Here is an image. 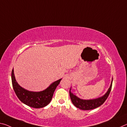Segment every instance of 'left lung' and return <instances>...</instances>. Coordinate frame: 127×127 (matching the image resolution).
<instances>
[{
	"mask_svg": "<svg viewBox=\"0 0 127 127\" xmlns=\"http://www.w3.org/2000/svg\"><path fill=\"white\" fill-rule=\"evenodd\" d=\"M112 81H113V78H112V81L111 82L110 88H108L107 92L103 96L93 99H83L78 98V96L74 95L73 93H72L71 92V88L69 90V95L70 97H71L72 103L77 108H78L79 109L82 110H93L99 107L100 106H101L105 102V100L107 99V97L109 95L112 88Z\"/></svg>",
	"mask_w": 127,
	"mask_h": 127,
	"instance_id": "obj_1",
	"label": "left lung"
}]
</instances>
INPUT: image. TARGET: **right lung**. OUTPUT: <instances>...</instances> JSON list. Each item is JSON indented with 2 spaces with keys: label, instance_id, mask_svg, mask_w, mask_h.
<instances>
[{
  "label": "right lung",
  "instance_id": "add662e5",
  "mask_svg": "<svg viewBox=\"0 0 127 127\" xmlns=\"http://www.w3.org/2000/svg\"><path fill=\"white\" fill-rule=\"evenodd\" d=\"M12 82L14 91L18 98L26 105L30 107L39 108L45 107L53 98L54 93L62 78L54 81L46 89L40 92H32L25 89L17 83L13 68L11 74Z\"/></svg>",
  "mask_w": 127,
  "mask_h": 127
}]
</instances>
